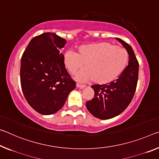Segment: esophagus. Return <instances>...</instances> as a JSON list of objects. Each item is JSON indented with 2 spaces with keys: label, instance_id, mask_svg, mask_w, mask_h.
I'll use <instances>...</instances> for the list:
<instances>
[{
  "label": "esophagus",
  "instance_id": "34e87169",
  "mask_svg": "<svg viewBox=\"0 0 159 159\" xmlns=\"http://www.w3.org/2000/svg\"><path fill=\"white\" fill-rule=\"evenodd\" d=\"M76 87L77 88H80V89H84V88L86 87V85H81V84H76Z\"/></svg>",
  "mask_w": 159,
  "mask_h": 159
}]
</instances>
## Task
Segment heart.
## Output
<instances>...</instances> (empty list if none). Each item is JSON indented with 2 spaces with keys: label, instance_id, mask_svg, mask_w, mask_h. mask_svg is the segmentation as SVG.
Here are the masks:
<instances>
[{
  "label": "heart",
  "instance_id": "b5f03b06",
  "mask_svg": "<svg viewBox=\"0 0 159 159\" xmlns=\"http://www.w3.org/2000/svg\"><path fill=\"white\" fill-rule=\"evenodd\" d=\"M128 54L121 47L108 42L80 45L77 53L67 51L64 64L70 74H75L85 63V69L76 75L80 81L91 80L98 84H106L117 79L125 70Z\"/></svg>",
  "mask_w": 159,
  "mask_h": 159
}]
</instances>
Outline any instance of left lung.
Returning a JSON list of instances; mask_svg holds the SVG:
<instances>
[{
  "label": "left lung",
  "mask_w": 159,
  "mask_h": 159,
  "mask_svg": "<svg viewBox=\"0 0 159 159\" xmlns=\"http://www.w3.org/2000/svg\"><path fill=\"white\" fill-rule=\"evenodd\" d=\"M129 54V64L117 79L110 84L93 85L94 98L86 102V107L95 117L107 120L121 114L132 101L137 89L139 62L132 48L120 38Z\"/></svg>",
  "instance_id": "left-lung-1"
}]
</instances>
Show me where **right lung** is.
<instances>
[{"mask_svg": "<svg viewBox=\"0 0 159 159\" xmlns=\"http://www.w3.org/2000/svg\"><path fill=\"white\" fill-rule=\"evenodd\" d=\"M66 43L56 34L45 32L31 39L22 56V93L30 106L42 115L59 111L75 88L60 53Z\"/></svg>", "mask_w": 159, "mask_h": 159, "instance_id": "right-lung-1", "label": "right lung"}]
</instances>
